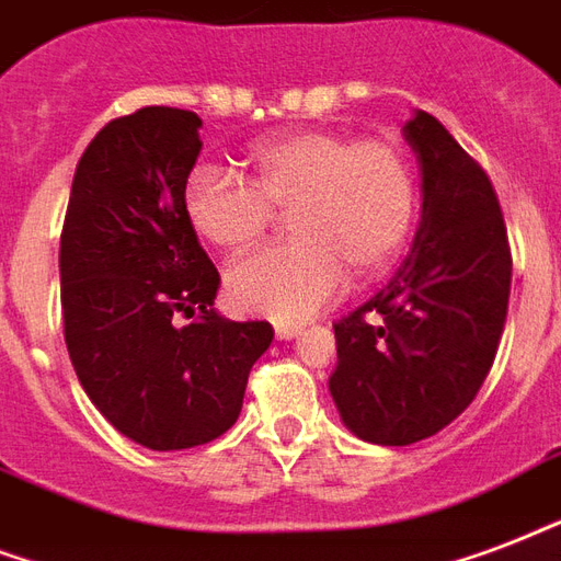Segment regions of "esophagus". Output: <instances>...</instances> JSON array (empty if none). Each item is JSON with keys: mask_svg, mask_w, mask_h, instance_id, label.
Returning <instances> with one entry per match:
<instances>
[{"mask_svg": "<svg viewBox=\"0 0 561 561\" xmlns=\"http://www.w3.org/2000/svg\"><path fill=\"white\" fill-rule=\"evenodd\" d=\"M299 332H302V327H297V323H276V337H279V341H290V337H297Z\"/></svg>", "mask_w": 561, "mask_h": 561, "instance_id": "1", "label": "esophagus"}]
</instances>
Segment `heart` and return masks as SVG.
Segmentation results:
<instances>
[{
	"mask_svg": "<svg viewBox=\"0 0 561 561\" xmlns=\"http://www.w3.org/2000/svg\"><path fill=\"white\" fill-rule=\"evenodd\" d=\"M255 179L194 167L182 205L203 241L243 252L279 211L294 241L259 250L226 273V294L247 314L297 323L358 279L391 267L417 214L412 158L391 138H353L337 128H294L252 144Z\"/></svg>",
	"mask_w": 561,
	"mask_h": 561,
	"instance_id": "heart-1",
	"label": "heart"
}]
</instances>
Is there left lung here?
<instances>
[{"label": "left lung", "instance_id": "left-lung-1", "mask_svg": "<svg viewBox=\"0 0 561 561\" xmlns=\"http://www.w3.org/2000/svg\"><path fill=\"white\" fill-rule=\"evenodd\" d=\"M421 161L423 211L394 279L335 323L329 391L370 444L442 433L485 382L506 323L512 250L497 194L477 158L426 111L405 123Z\"/></svg>", "mask_w": 561, "mask_h": 561}]
</instances>
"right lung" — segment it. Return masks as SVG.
Returning a JSON list of instances; mask_svg holds the SVG:
<instances>
[{
    "label": "right lung",
    "instance_id": "1",
    "mask_svg": "<svg viewBox=\"0 0 561 561\" xmlns=\"http://www.w3.org/2000/svg\"><path fill=\"white\" fill-rule=\"evenodd\" d=\"M194 111L149 105L84 149L61 229L64 341L84 394L149 450L208 444L238 421L267 320L220 318V273L182 191L203 149ZM179 317L192 323L181 327Z\"/></svg>",
    "mask_w": 561,
    "mask_h": 561
}]
</instances>
